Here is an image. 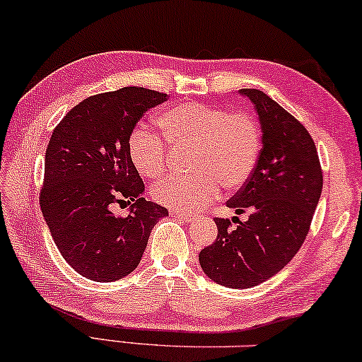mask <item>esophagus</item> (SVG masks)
<instances>
[{"instance_id": "obj_1", "label": "esophagus", "mask_w": 362, "mask_h": 362, "mask_svg": "<svg viewBox=\"0 0 362 362\" xmlns=\"http://www.w3.org/2000/svg\"><path fill=\"white\" fill-rule=\"evenodd\" d=\"M171 215L177 216V218H181V220H185V221H189V220L192 218L191 214H187V212H177V210H175V212H171Z\"/></svg>"}]
</instances>
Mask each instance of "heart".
Returning a JSON list of instances; mask_svg holds the SVG:
<instances>
[{
  "instance_id": "1",
  "label": "heart",
  "mask_w": 362,
  "mask_h": 362,
  "mask_svg": "<svg viewBox=\"0 0 362 362\" xmlns=\"http://www.w3.org/2000/svg\"><path fill=\"white\" fill-rule=\"evenodd\" d=\"M162 137L136 127L127 139V157L139 175L158 177L168 166L170 152L187 150V176L168 177L152 186L153 200L177 212H194L218 194L236 191L252 176L262 150L259 121L246 111H233L199 102H185L158 115Z\"/></svg>"
}]
</instances>
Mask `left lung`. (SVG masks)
Returning <instances> with one entry per match:
<instances>
[{"instance_id":"left-lung-1","label":"left lung","mask_w":362,"mask_h":362,"mask_svg":"<svg viewBox=\"0 0 362 362\" xmlns=\"http://www.w3.org/2000/svg\"><path fill=\"white\" fill-rule=\"evenodd\" d=\"M262 126V150L249 181L228 200L238 215L218 218V235L199 262L210 280L235 290L257 286L296 255L308 236L322 192L315 144L293 115L262 90L243 88Z\"/></svg>"}]
</instances>
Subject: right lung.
I'll use <instances>...</instances> for the list:
<instances>
[{
    "label": "right lung",
    "mask_w": 362,
    "mask_h": 362,
    "mask_svg": "<svg viewBox=\"0 0 362 362\" xmlns=\"http://www.w3.org/2000/svg\"><path fill=\"white\" fill-rule=\"evenodd\" d=\"M166 100V93L144 87L97 93L53 129L40 207L63 259L88 280L129 275L152 228L168 216L162 205L142 197V177L127 157V139L139 119ZM119 202H133L129 216L110 212Z\"/></svg>",
    "instance_id": "1"
}]
</instances>
